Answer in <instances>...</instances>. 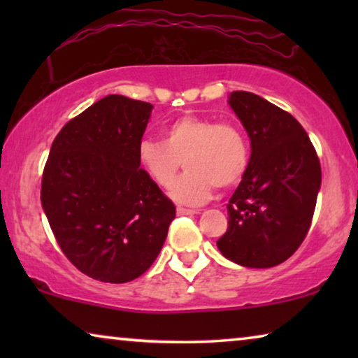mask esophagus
I'll list each match as a JSON object with an SVG mask.
<instances>
[{
  "mask_svg": "<svg viewBox=\"0 0 358 358\" xmlns=\"http://www.w3.org/2000/svg\"><path fill=\"white\" fill-rule=\"evenodd\" d=\"M199 213V210L194 208H184V207H178V215H195Z\"/></svg>",
  "mask_w": 358,
  "mask_h": 358,
  "instance_id": "34e87169",
  "label": "esophagus"
}]
</instances>
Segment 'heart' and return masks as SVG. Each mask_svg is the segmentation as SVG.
I'll list each match as a JSON object with an SVG mask.
<instances>
[{"label":"heart","instance_id":"b5f03b06","mask_svg":"<svg viewBox=\"0 0 358 358\" xmlns=\"http://www.w3.org/2000/svg\"><path fill=\"white\" fill-rule=\"evenodd\" d=\"M138 163L146 176L169 189L182 160L187 171L171 190L179 203L197 205L212 195L215 185L227 189L246 173L249 148L246 136L233 124H215L199 115H182L163 129V141L143 140Z\"/></svg>","mask_w":358,"mask_h":358}]
</instances>
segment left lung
<instances>
[{"mask_svg":"<svg viewBox=\"0 0 358 358\" xmlns=\"http://www.w3.org/2000/svg\"><path fill=\"white\" fill-rule=\"evenodd\" d=\"M228 104L251 140V158L229 199L228 229L220 252L249 268L285 262L310 229L321 164L295 117L264 97L234 91Z\"/></svg>","mask_w":358,"mask_h":358,"instance_id":"obj_1","label":"left lung"}]
</instances>
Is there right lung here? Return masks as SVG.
Wrapping results in <instances>:
<instances>
[{"instance_id":"add662e5","label":"right lung","mask_w":358,"mask_h":358,"mask_svg":"<svg viewBox=\"0 0 358 358\" xmlns=\"http://www.w3.org/2000/svg\"><path fill=\"white\" fill-rule=\"evenodd\" d=\"M150 102L102 97L53 140L41 202L62 251L78 271L125 283L151 267L176 207L138 163Z\"/></svg>"}]
</instances>
